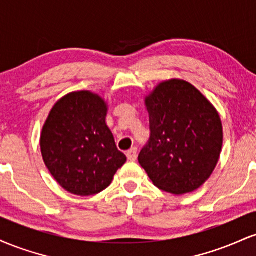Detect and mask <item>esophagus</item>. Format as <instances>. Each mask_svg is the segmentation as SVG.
Returning <instances> with one entry per match:
<instances>
[{"label":"esophagus","mask_w":256,"mask_h":256,"mask_svg":"<svg viewBox=\"0 0 256 256\" xmlns=\"http://www.w3.org/2000/svg\"><path fill=\"white\" fill-rule=\"evenodd\" d=\"M126 156L130 161H134L137 158V148L136 146H134V148H131L130 150L126 152Z\"/></svg>","instance_id":"esophagus-1"}]
</instances>
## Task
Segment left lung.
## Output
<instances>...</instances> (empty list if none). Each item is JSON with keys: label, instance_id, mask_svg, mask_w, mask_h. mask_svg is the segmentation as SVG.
<instances>
[{"label": "left lung", "instance_id": "1", "mask_svg": "<svg viewBox=\"0 0 256 256\" xmlns=\"http://www.w3.org/2000/svg\"><path fill=\"white\" fill-rule=\"evenodd\" d=\"M150 138L138 162L155 186L180 195L210 177L222 146V120L194 85L162 82L146 98Z\"/></svg>", "mask_w": 256, "mask_h": 256}]
</instances>
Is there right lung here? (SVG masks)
I'll return each mask as SVG.
<instances>
[{"label": "right lung", "mask_w": 256, "mask_h": 256, "mask_svg": "<svg viewBox=\"0 0 256 256\" xmlns=\"http://www.w3.org/2000/svg\"><path fill=\"white\" fill-rule=\"evenodd\" d=\"M107 104L90 91L58 100L40 134V152L49 172L64 190L90 196L110 186L126 162L106 124Z\"/></svg>", "instance_id": "right-lung-1"}]
</instances>
